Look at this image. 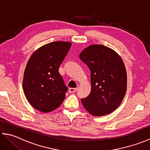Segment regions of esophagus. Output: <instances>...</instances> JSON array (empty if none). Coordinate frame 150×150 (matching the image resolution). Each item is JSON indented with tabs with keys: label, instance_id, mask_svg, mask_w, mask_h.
I'll use <instances>...</instances> for the list:
<instances>
[{
	"label": "esophagus",
	"instance_id": "1",
	"mask_svg": "<svg viewBox=\"0 0 150 150\" xmlns=\"http://www.w3.org/2000/svg\"><path fill=\"white\" fill-rule=\"evenodd\" d=\"M77 90V88H70L69 89V91L70 92V93H73V92H75Z\"/></svg>",
	"mask_w": 150,
	"mask_h": 150
}]
</instances>
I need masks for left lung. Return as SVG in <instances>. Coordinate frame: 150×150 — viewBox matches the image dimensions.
<instances>
[{"label":"left lung","mask_w":150,"mask_h":150,"mask_svg":"<svg viewBox=\"0 0 150 150\" xmlns=\"http://www.w3.org/2000/svg\"><path fill=\"white\" fill-rule=\"evenodd\" d=\"M79 57L91 71V90L81 99L83 106L96 117L113 112L126 92L127 74L122 59L112 49L100 44L88 46Z\"/></svg>","instance_id":"left-lung-1"}]
</instances>
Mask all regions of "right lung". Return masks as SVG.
<instances>
[{"label":"right lung","mask_w":150,"mask_h":150,"mask_svg":"<svg viewBox=\"0 0 150 150\" xmlns=\"http://www.w3.org/2000/svg\"><path fill=\"white\" fill-rule=\"evenodd\" d=\"M71 43L56 41L37 49L24 70L23 90L28 101L36 110L47 113L62 104L68 89L59 72Z\"/></svg>","instance_id":"1"}]
</instances>
